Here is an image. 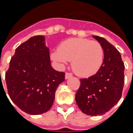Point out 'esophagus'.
Segmentation results:
<instances>
[{
	"mask_svg": "<svg viewBox=\"0 0 133 133\" xmlns=\"http://www.w3.org/2000/svg\"><path fill=\"white\" fill-rule=\"evenodd\" d=\"M72 76V75L71 73H69V72H65V79H68V78H71Z\"/></svg>",
	"mask_w": 133,
	"mask_h": 133,
	"instance_id": "34e87169",
	"label": "esophagus"
}]
</instances>
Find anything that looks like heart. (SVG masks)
<instances>
[{
  "mask_svg": "<svg viewBox=\"0 0 133 133\" xmlns=\"http://www.w3.org/2000/svg\"><path fill=\"white\" fill-rule=\"evenodd\" d=\"M51 58L63 66L69 61L72 70L79 76L95 75L102 66L104 50L101 44L87 38H70L61 43L51 53Z\"/></svg>",
  "mask_w": 133,
  "mask_h": 133,
  "instance_id": "b5f03b06",
  "label": "heart"
}]
</instances>
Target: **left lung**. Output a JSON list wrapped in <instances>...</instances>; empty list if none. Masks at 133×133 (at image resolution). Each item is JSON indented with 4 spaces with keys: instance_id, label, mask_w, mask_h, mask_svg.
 <instances>
[{
    "instance_id": "obj_1",
    "label": "left lung",
    "mask_w": 133,
    "mask_h": 133,
    "mask_svg": "<svg viewBox=\"0 0 133 133\" xmlns=\"http://www.w3.org/2000/svg\"><path fill=\"white\" fill-rule=\"evenodd\" d=\"M104 50L102 66L95 75L81 79L75 101L83 113L101 115L117 104L122 96L125 65L119 51L105 38L94 35Z\"/></svg>"
}]
</instances>
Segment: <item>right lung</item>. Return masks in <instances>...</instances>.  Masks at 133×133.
<instances>
[{
  "label": "right lung",
  "instance_id": "obj_1",
  "mask_svg": "<svg viewBox=\"0 0 133 133\" xmlns=\"http://www.w3.org/2000/svg\"><path fill=\"white\" fill-rule=\"evenodd\" d=\"M65 72L50 65L45 37L35 35L16 50L5 72L9 97L21 110L30 115L46 112L52 107ZM10 101V100H9Z\"/></svg>",
  "mask_w": 133,
  "mask_h": 133
}]
</instances>
